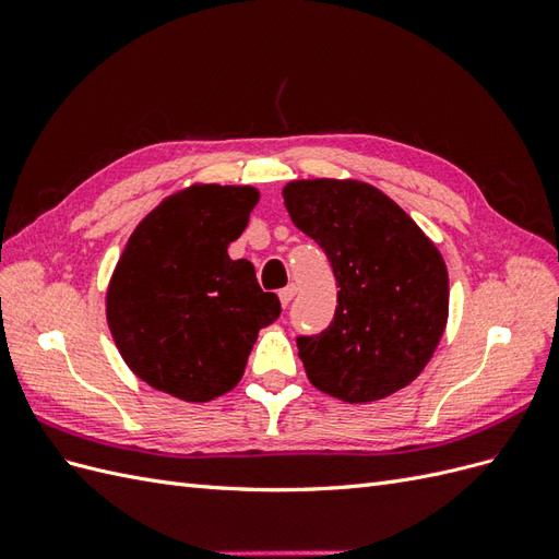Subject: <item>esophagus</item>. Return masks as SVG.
Masks as SVG:
<instances>
[{
  "instance_id": "34e87169",
  "label": "esophagus",
  "mask_w": 559,
  "mask_h": 559,
  "mask_svg": "<svg viewBox=\"0 0 559 559\" xmlns=\"http://www.w3.org/2000/svg\"><path fill=\"white\" fill-rule=\"evenodd\" d=\"M296 296V284H289V286H284V289L280 292V300H282V306L286 308L292 302V298Z\"/></svg>"
}]
</instances>
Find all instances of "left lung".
<instances>
[{"instance_id": "left-lung-1", "label": "left lung", "mask_w": 559, "mask_h": 559, "mask_svg": "<svg viewBox=\"0 0 559 559\" xmlns=\"http://www.w3.org/2000/svg\"><path fill=\"white\" fill-rule=\"evenodd\" d=\"M284 205L324 249L341 289L329 329L296 337L310 382L347 403L411 384L445 331L441 251L392 198L364 181H292Z\"/></svg>"}]
</instances>
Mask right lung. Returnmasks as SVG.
Masks as SVG:
<instances>
[{
    "instance_id": "add662e5",
    "label": "right lung",
    "mask_w": 559,
    "mask_h": 559,
    "mask_svg": "<svg viewBox=\"0 0 559 559\" xmlns=\"http://www.w3.org/2000/svg\"><path fill=\"white\" fill-rule=\"evenodd\" d=\"M257 202L251 186L195 183L130 235L109 282L107 321L146 384L205 403L240 382L259 331L282 312L253 265L228 257Z\"/></svg>"
}]
</instances>
